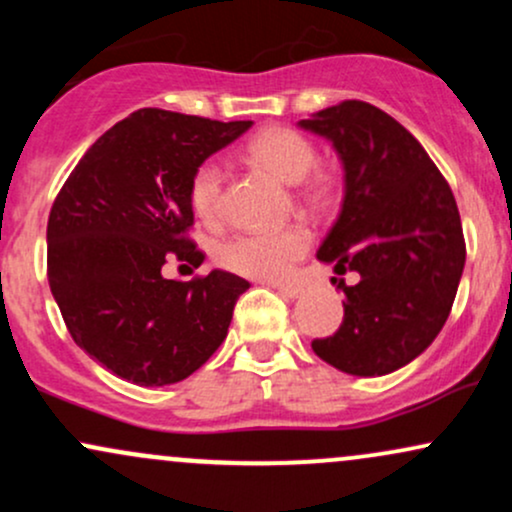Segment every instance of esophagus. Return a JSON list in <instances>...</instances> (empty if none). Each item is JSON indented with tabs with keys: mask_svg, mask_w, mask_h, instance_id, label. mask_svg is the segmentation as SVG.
<instances>
[{
	"mask_svg": "<svg viewBox=\"0 0 512 512\" xmlns=\"http://www.w3.org/2000/svg\"><path fill=\"white\" fill-rule=\"evenodd\" d=\"M276 291H279L281 296H286V298H301L305 293L303 286H276Z\"/></svg>",
	"mask_w": 512,
	"mask_h": 512,
	"instance_id": "obj_1",
	"label": "esophagus"
}]
</instances>
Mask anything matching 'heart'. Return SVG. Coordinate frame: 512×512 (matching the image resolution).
<instances>
[{"label": "heart", "mask_w": 512, "mask_h": 512, "mask_svg": "<svg viewBox=\"0 0 512 512\" xmlns=\"http://www.w3.org/2000/svg\"><path fill=\"white\" fill-rule=\"evenodd\" d=\"M248 158L279 180L298 185L310 199H322L327 182L317 166V149L308 137L289 127L264 129L248 144ZM223 168L216 161H204L190 180V204L202 221H216L221 214ZM310 248V233L303 226L279 231H250L228 238L216 248V260L231 272L257 281H281L291 274L296 262Z\"/></svg>", "instance_id": "heart-1"}]
</instances>
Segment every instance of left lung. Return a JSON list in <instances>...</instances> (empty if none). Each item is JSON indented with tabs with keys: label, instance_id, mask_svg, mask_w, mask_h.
Masks as SVG:
<instances>
[{
	"label": "left lung",
	"instance_id": "left-lung-1",
	"mask_svg": "<svg viewBox=\"0 0 512 512\" xmlns=\"http://www.w3.org/2000/svg\"><path fill=\"white\" fill-rule=\"evenodd\" d=\"M330 139L344 166L339 219L317 260L339 276L344 320L313 351L349 375L373 378L424 354L448 320L464 269L457 202L424 146L395 117L344 101L298 122Z\"/></svg>",
	"mask_w": 512,
	"mask_h": 512
}]
</instances>
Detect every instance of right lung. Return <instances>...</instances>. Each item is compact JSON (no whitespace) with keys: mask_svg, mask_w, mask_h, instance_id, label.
<instances>
[{"mask_svg":"<svg viewBox=\"0 0 512 512\" xmlns=\"http://www.w3.org/2000/svg\"><path fill=\"white\" fill-rule=\"evenodd\" d=\"M252 127L142 108L76 163L48 219V281L76 346L117 378L161 387L185 380L228 334L250 284L214 269L166 279L178 260L204 262L190 180L211 154Z\"/></svg>","mask_w":512,"mask_h":512,"instance_id":"1","label":"right lung"}]
</instances>
